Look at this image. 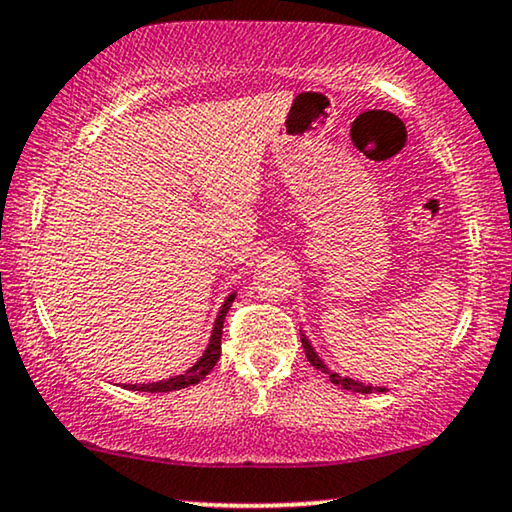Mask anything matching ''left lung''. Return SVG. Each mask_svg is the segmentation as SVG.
<instances>
[{"label":"left lung","instance_id":"obj_1","mask_svg":"<svg viewBox=\"0 0 512 512\" xmlns=\"http://www.w3.org/2000/svg\"><path fill=\"white\" fill-rule=\"evenodd\" d=\"M302 346H304V353H306V358H309V363L316 367V370H320V372H325L327 377H330V381L332 384H337V386H342V388H346V391H353V393H372V386H365L363 381H356V379H351V377H339L337 372H332V370H327V365L323 363V360L318 358V353L313 351V346H311V342L309 339H306L304 335H302ZM374 391H386V388H381V386H374Z\"/></svg>","mask_w":512,"mask_h":512}]
</instances>
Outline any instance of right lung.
Here are the masks:
<instances>
[{
    "label": "right lung",
    "mask_w": 512,
    "mask_h": 512,
    "mask_svg": "<svg viewBox=\"0 0 512 512\" xmlns=\"http://www.w3.org/2000/svg\"><path fill=\"white\" fill-rule=\"evenodd\" d=\"M234 297L236 295H229L227 299H224V304L220 306V313H217V318H215L213 332H210V342L206 346V351H203V356L196 360V363L189 367L187 372L177 374V377L163 379V381H154V384H126L124 388H128V391H145V393H168V391H180V388L194 386V384H199L201 379H206L208 372L213 370L217 360H220L222 325H224V316H227L231 302H234Z\"/></svg>",
    "instance_id": "add662e5"
}]
</instances>
